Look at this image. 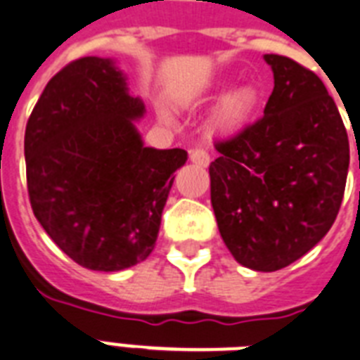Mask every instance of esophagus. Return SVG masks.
<instances>
[{"instance_id": "1", "label": "esophagus", "mask_w": 360, "mask_h": 360, "mask_svg": "<svg viewBox=\"0 0 360 360\" xmlns=\"http://www.w3.org/2000/svg\"><path fill=\"white\" fill-rule=\"evenodd\" d=\"M190 160H192L194 165L203 166V168H205V166H209L210 157L203 148H194V150H190Z\"/></svg>"}]
</instances>
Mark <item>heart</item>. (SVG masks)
I'll return each mask as SVG.
<instances>
[{
    "label": "heart",
    "instance_id": "obj_1",
    "mask_svg": "<svg viewBox=\"0 0 360 360\" xmlns=\"http://www.w3.org/2000/svg\"><path fill=\"white\" fill-rule=\"evenodd\" d=\"M259 103V96L251 86H238L221 98L212 114V127L216 131H233L240 127Z\"/></svg>",
    "mask_w": 360,
    "mask_h": 360
}]
</instances>
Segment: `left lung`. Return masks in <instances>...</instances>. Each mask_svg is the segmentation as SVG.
<instances>
[{"instance_id": "1", "label": "left lung", "mask_w": 360, "mask_h": 360, "mask_svg": "<svg viewBox=\"0 0 360 360\" xmlns=\"http://www.w3.org/2000/svg\"><path fill=\"white\" fill-rule=\"evenodd\" d=\"M274 92L264 116L216 142L210 203L236 262L276 271L311 251L331 229L349 168L337 105L314 72L264 55Z\"/></svg>"}]
</instances>
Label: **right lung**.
<instances>
[{
    "label": "right lung",
    "instance_id": "add662e5",
    "mask_svg": "<svg viewBox=\"0 0 360 360\" xmlns=\"http://www.w3.org/2000/svg\"><path fill=\"white\" fill-rule=\"evenodd\" d=\"M112 58L83 57L51 77L25 127L31 207L83 268L120 271L148 259L185 150L146 148L144 116Z\"/></svg>",
    "mask_w": 360,
    "mask_h": 360
}]
</instances>
